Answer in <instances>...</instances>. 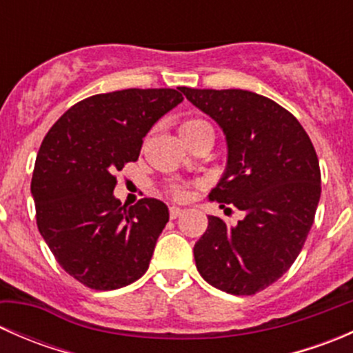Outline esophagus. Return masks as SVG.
Instances as JSON below:
<instances>
[{"instance_id":"1","label":"esophagus","mask_w":353,"mask_h":353,"mask_svg":"<svg viewBox=\"0 0 353 353\" xmlns=\"http://www.w3.org/2000/svg\"><path fill=\"white\" fill-rule=\"evenodd\" d=\"M169 215H170V219H177V216L183 215V210L177 208V206H170V208H169Z\"/></svg>"}]
</instances>
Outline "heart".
I'll use <instances>...</instances> for the list:
<instances>
[{"mask_svg":"<svg viewBox=\"0 0 353 353\" xmlns=\"http://www.w3.org/2000/svg\"><path fill=\"white\" fill-rule=\"evenodd\" d=\"M206 130H212V126L203 119H186L179 124V134L184 140V143ZM170 194H172L174 198L181 199L184 198V190L181 186H172L170 188Z\"/></svg>","mask_w":353,"mask_h":353,"instance_id":"obj_1","label":"heart"}]
</instances>
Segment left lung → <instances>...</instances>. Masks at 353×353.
Masks as SVG:
<instances>
[{"instance_id": "1", "label": "left lung", "mask_w": 353, "mask_h": 353, "mask_svg": "<svg viewBox=\"0 0 353 353\" xmlns=\"http://www.w3.org/2000/svg\"><path fill=\"white\" fill-rule=\"evenodd\" d=\"M179 90L225 134L227 167L210 201L245 213L234 227L208 215L193 249L196 268L215 288L252 295L290 268L307 239L321 196L318 155L301 123L272 99L239 88Z\"/></svg>"}]
</instances>
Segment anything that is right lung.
<instances>
[{
  "mask_svg": "<svg viewBox=\"0 0 353 353\" xmlns=\"http://www.w3.org/2000/svg\"><path fill=\"white\" fill-rule=\"evenodd\" d=\"M181 102L174 88L92 95L46 134L30 184L39 232L83 285L114 290L148 270L169 208L155 198L121 205L112 194L116 172L138 160L150 128Z\"/></svg>",
  "mask_w": 353,
  "mask_h": 353,
  "instance_id": "1",
  "label": "right lung"
}]
</instances>
